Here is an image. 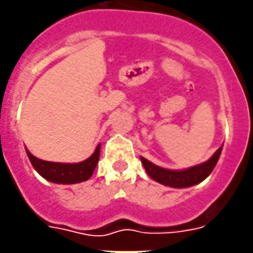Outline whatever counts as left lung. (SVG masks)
Segmentation results:
<instances>
[{"label": "left lung", "instance_id": "1", "mask_svg": "<svg viewBox=\"0 0 253 253\" xmlns=\"http://www.w3.org/2000/svg\"><path fill=\"white\" fill-rule=\"evenodd\" d=\"M221 149H223V146L220 147L208 162L201 163L198 166L189 167L185 170L163 169L160 166H156L154 163L149 162L145 157H140V162L149 174V177L154 179L156 182L166 186H171V188H189V186H194L196 184H201L203 179H206L211 174V171L216 167L218 157L221 154Z\"/></svg>", "mask_w": 253, "mask_h": 253}]
</instances>
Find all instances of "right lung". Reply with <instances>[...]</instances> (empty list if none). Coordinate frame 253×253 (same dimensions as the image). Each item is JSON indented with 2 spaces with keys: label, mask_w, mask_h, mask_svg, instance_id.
Returning <instances> with one entry per match:
<instances>
[{
  "label": "right lung",
  "mask_w": 253,
  "mask_h": 253,
  "mask_svg": "<svg viewBox=\"0 0 253 253\" xmlns=\"http://www.w3.org/2000/svg\"><path fill=\"white\" fill-rule=\"evenodd\" d=\"M26 153L33 169L47 181L54 184H78L87 181L96 169L100 157V145L89 159L81 163H54L37 159L26 149Z\"/></svg>",
  "instance_id": "1"
}]
</instances>
